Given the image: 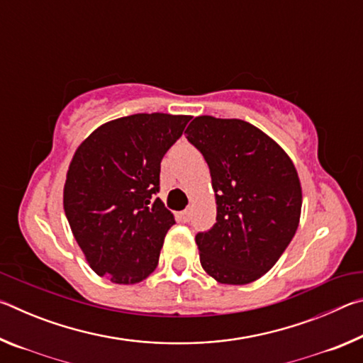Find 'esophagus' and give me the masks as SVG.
<instances>
[{
	"instance_id": "1",
	"label": "esophagus",
	"mask_w": 363,
	"mask_h": 363,
	"mask_svg": "<svg viewBox=\"0 0 363 363\" xmlns=\"http://www.w3.org/2000/svg\"><path fill=\"white\" fill-rule=\"evenodd\" d=\"M181 220H182V223H189V220H190V208L181 211Z\"/></svg>"
}]
</instances>
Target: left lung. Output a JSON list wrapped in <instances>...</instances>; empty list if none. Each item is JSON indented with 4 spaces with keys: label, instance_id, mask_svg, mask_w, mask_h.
<instances>
[{
    "label": "left lung",
    "instance_id": "obj_1",
    "mask_svg": "<svg viewBox=\"0 0 363 363\" xmlns=\"http://www.w3.org/2000/svg\"><path fill=\"white\" fill-rule=\"evenodd\" d=\"M186 134L210 167L216 192V224L195 235L201 267L219 284H251L296 233L303 205L296 168L248 121L196 116Z\"/></svg>",
    "mask_w": 363,
    "mask_h": 363
}]
</instances>
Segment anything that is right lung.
<instances>
[{
    "mask_svg": "<svg viewBox=\"0 0 363 363\" xmlns=\"http://www.w3.org/2000/svg\"><path fill=\"white\" fill-rule=\"evenodd\" d=\"M187 115L136 113L97 128L67 171L64 210L73 237L97 275L138 284L155 270L174 216L160 190V163Z\"/></svg>",
    "mask_w": 363,
    "mask_h": 363,
    "instance_id": "add662e5",
    "label": "right lung"
}]
</instances>
